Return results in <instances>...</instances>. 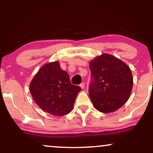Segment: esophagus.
Instances as JSON below:
<instances>
[{"mask_svg": "<svg viewBox=\"0 0 153 153\" xmlns=\"http://www.w3.org/2000/svg\"><path fill=\"white\" fill-rule=\"evenodd\" d=\"M80 88H81L82 89H83L84 88H85V82H82V83H80Z\"/></svg>", "mask_w": 153, "mask_h": 153, "instance_id": "esophagus-1", "label": "esophagus"}]
</instances>
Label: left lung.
I'll return each mask as SVG.
<instances>
[{"mask_svg": "<svg viewBox=\"0 0 153 153\" xmlns=\"http://www.w3.org/2000/svg\"><path fill=\"white\" fill-rule=\"evenodd\" d=\"M89 68V95L96 109L110 113L121 108L129 99L133 86L129 66L111 54H103L91 61Z\"/></svg>", "mask_w": 153, "mask_h": 153, "instance_id": "left-lung-1", "label": "left lung"}]
</instances>
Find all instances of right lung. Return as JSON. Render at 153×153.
<instances>
[{
	"label": "right lung",
	"instance_id": "1",
	"mask_svg": "<svg viewBox=\"0 0 153 153\" xmlns=\"http://www.w3.org/2000/svg\"><path fill=\"white\" fill-rule=\"evenodd\" d=\"M29 89L33 99L44 111L61 117L73 110L81 88L72 85L69 75L55 61L40 68L31 80Z\"/></svg>",
	"mask_w": 153,
	"mask_h": 153
}]
</instances>
